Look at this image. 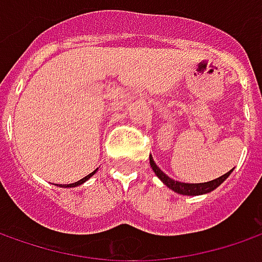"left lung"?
I'll list each match as a JSON object with an SVG mask.
<instances>
[{"mask_svg": "<svg viewBox=\"0 0 262 262\" xmlns=\"http://www.w3.org/2000/svg\"><path fill=\"white\" fill-rule=\"evenodd\" d=\"M150 166L155 170V173L159 176V179H160L167 188H170L172 191H175L178 194H182V195H201V194L211 192V191L216 189L217 186L220 185V184L226 179L227 176L230 175V172H232V170H229L227 173L222 175L220 178H217V179H213V181H210V182H203V184H185V182L173 181L172 178H169V176L165 175V173L159 169V166H157L156 163H155V160H153V157L151 156H150Z\"/></svg>", "mask_w": 262, "mask_h": 262, "instance_id": "1", "label": "left lung"}]
</instances>
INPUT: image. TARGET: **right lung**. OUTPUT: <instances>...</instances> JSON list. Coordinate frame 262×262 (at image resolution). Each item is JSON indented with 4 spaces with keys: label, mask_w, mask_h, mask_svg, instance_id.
Segmentation results:
<instances>
[{
    "label": "right lung",
    "mask_w": 262,
    "mask_h": 262,
    "mask_svg": "<svg viewBox=\"0 0 262 262\" xmlns=\"http://www.w3.org/2000/svg\"><path fill=\"white\" fill-rule=\"evenodd\" d=\"M95 173H96V170H95V172H92V173H90V175L84 176V178H83V179H80V181H78V182H74V184H67V185H59V186H64V188H71V186L81 185V184H83V182H86L87 179H89V178H90V176H92V175H95Z\"/></svg>",
    "instance_id": "add662e5"
}]
</instances>
